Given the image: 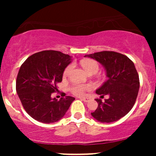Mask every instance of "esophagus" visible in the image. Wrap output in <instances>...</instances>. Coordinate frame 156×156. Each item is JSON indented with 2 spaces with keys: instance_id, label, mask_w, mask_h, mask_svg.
Listing matches in <instances>:
<instances>
[{
  "instance_id": "obj_1",
  "label": "esophagus",
  "mask_w": 156,
  "mask_h": 156,
  "mask_svg": "<svg viewBox=\"0 0 156 156\" xmlns=\"http://www.w3.org/2000/svg\"><path fill=\"white\" fill-rule=\"evenodd\" d=\"M81 100L84 102H89V101H90V98H81Z\"/></svg>"
}]
</instances>
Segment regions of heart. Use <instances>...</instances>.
Returning a JSON list of instances; mask_svg holds the SVG:
<instances>
[{
  "label": "heart",
  "instance_id": "heart-1",
  "mask_svg": "<svg viewBox=\"0 0 156 156\" xmlns=\"http://www.w3.org/2000/svg\"><path fill=\"white\" fill-rule=\"evenodd\" d=\"M81 64L85 69V70L89 74L90 73H96L99 70V64L97 61L94 59H91V58L84 59L81 61ZM73 67H74V64L73 63L69 64V65L66 67L63 73V76L64 78L69 76ZM93 86L89 83H73L69 87V91L74 95L82 96L85 94L87 91L91 90Z\"/></svg>",
  "mask_w": 156,
  "mask_h": 156
}]
</instances>
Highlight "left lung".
<instances>
[{"mask_svg": "<svg viewBox=\"0 0 156 156\" xmlns=\"http://www.w3.org/2000/svg\"><path fill=\"white\" fill-rule=\"evenodd\" d=\"M104 66L108 79L96 91L103 98L95 99L98 106L92 117L101 122H112L126 115L135 104L139 89V78L133 62L122 53L101 51L88 55Z\"/></svg>", "mask_w": 156, "mask_h": 156, "instance_id": "1", "label": "left lung"}]
</instances>
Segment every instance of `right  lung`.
I'll list each match as a JSON object with an SVG mask.
<instances>
[{"mask_svg": "<svg viewBox=\"0 0 156 156\" xmlns=\"http://www.w3.org/2000/svg\"><path fill=\"white\" fill-rule=\"evenodd\" d=\"M71 57L60 51H43L30 55L21 65L16 91L25 111L43 123H53L64 117L75 98L63 93L59 101L52 99L58 91L64 69Z\"/></svg>", "mask_w": 156, "mask_h": 156, "instance_id": "add662e5", "label": "right lung"}]
</instances>
